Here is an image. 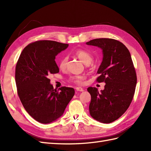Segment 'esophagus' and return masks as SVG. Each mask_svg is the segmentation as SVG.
Returning a JSON list of instances; mask_svg holds the SVG:
<instances>
[{
  "label": "esophagus",
  "mask_w": 151,
  "mask_h": 151,
  "mask_svg": "<svg viewBox=\"0 0 151 151\" xmlns=\"http://www.w3.org/2000/svg\"><path fill=\"white\" fill-rule=\"evenodd\" d=\"M76 91H84V89L81 87H76Z\"/></svg>",
  "instance_id": "obj_1"
}]
</instances>
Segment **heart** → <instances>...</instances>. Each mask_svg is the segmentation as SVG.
<instances>
[{
  "mask_svg": "<svg viewBox=\"0 0 151 151\" xmlns=\"http://www.w3.org/2000/svg\"><path fill=\"white\" fill-rule=\"evenodd\" d=\"M75 55L77 56L78 58L81 60L82 63L86 64V65H89V64H90L91 63L93 60V56L90 53L87 52V51H86L84 50H82V49H78L75 51ZM67 60H68V58H67V57L66 56H63L62 58L60 60L59 62V67L60 69H65ZM70 79L75 82L80 84V83H81L82 80L84 79V76H73V77H72Z\"/></svg>",
  "mask_w": 151,
  "mask_h": 151,
  "instance_id": "heart-1",
  "label": "heart"
}]
</instances>
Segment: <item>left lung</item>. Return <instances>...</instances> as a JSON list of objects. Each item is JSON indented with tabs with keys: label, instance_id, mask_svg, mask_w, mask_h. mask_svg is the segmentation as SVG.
<instances>
[{
	"label": "left lung",
	"instance_id": "1",
	"mask_svg": "<svg viewBox=\"0 0 151 151\" xmlns=\"http://www.w3.org/2000/svg\"><path fill=\"white\" fill-rule=\"evenodd\" d=\"M102 50V60L97 73L99 82H104L103 90L89 87L91 116L101 123H110L123 115L132 101L137 83L130 53L124 44L109 38H99L86 43Z\"/></svg>",
	"mask_w": 151,
	"mask_h": 151
}]
</instances>
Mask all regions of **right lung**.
Here are the masks:
<instances>
[{"label": "right lung", "mask_w": 151, "mask_h": 151, "mask_svg": "<svg viewBox=\"0 0 151 151\" xmlns=\"http://www.w3.org/2000/svg\"><path fill=\"white\" fill-rule=\"evenodd\" d=\"M69 44L42 40L30 43L22 51L15 67V82L25 110L43 124L56 121L63 114L75 95L72 88L54 89L48 78L59 73L56 56Z\"/></svg>", "instance_id": "1"}]
</instances>
